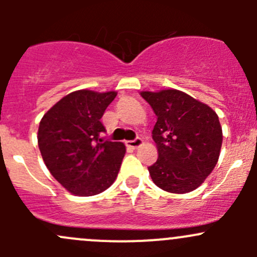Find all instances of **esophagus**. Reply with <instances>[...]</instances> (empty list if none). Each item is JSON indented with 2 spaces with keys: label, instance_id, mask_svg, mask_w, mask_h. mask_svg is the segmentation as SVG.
Segmentation results:
<instances>
[{
  "label": "esophagus",
  "instance_id": "esophagus-1",
  "mask_svg": "<svg viewBox=\"0 0 257 257\" xmlns=\"http://www.w3.org/2000/svg\"><path fill=\"white\" fill-rule=\"evenodd\" d=\"M125 144H126V147L133 148V149H137V148L141 147V145L143 144V139H142V138H136V139H134V141L125 142Z\"/></svg>",
  "mask_w": 257,
  "mask_h": 257
}]
</instances>
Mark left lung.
I'll return each instance as SVG.
<instances>
[{
  "mask_svg": "<svg viewBox=\"0 0 257 257\" xmlns=\"http://www.w3.org/2000/svg\"><path fill=\"white\" fill-rule=\"evenodd\" d=\"M157 115L153 139L158 160L148 168L160 189L174 194L195 190L216 165L222 144L217 114L177 89L142 92Z\"/></svg>",
  "mask_w": 257,
  "mask_h": 257,
  "instance_id": "obj_1",
  "label": "left lung"
}]
</instances>
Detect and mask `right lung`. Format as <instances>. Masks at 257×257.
<instances>
[{
  "label": "right lung",
  "mask_w": 257,
  "mask_h": 257,
  "mask_svg": "<svg viewBox=\"0 0 257 257\" xmlns=\"http://www.w3.org/2000/svg\"><path fill=\"white\" fill-rule=\"evenodd\" d=\"M116 92L80 89L67 94L43 115L38 148L53 178L69 193L92 196L116 179L125 145L100 138V121Z\"/></svg>",
  "instance_id": "add662e5"
}]
</instances>
